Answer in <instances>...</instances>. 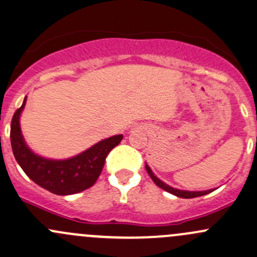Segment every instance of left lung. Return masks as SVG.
<instances>
[{"instance_id":"left-lung-1","label":"left lung","mask_w":257,"mask_h":257,"mask_svg":"<svg viewBox=\"0 0 257 257\" xmlns=\"http://www.w3.org/2000/svg\"><path fill=\"white\" fill-rule=\"evenodd\" d=\"M145 169H147L148 174H149L151 180L154 181V183H155L156 186H159L160 188H163V190L166 191V192L175 194V196H177V197H181V198H194V197H201V196H204V194L210 193L213 191V190H208V191H199V192H194V191L177 190V188L170 187L169 185H166V183H164L163 181L159 180V178L153 174V171H151V169L149 166H148V165H145Z\"/></svg>"}]
</instances>
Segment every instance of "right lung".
Returning <instances> with one entry per match:
<instances>
[{
  "label": "right lung",
  "instance_id": "1",
  "mask_svg": "<svg viewBox=\"0 0 257 257\" xmlns=\"http://www.w3.org/2000/svg\"><path fill=\"white\" fill-rule=\"evenodd\" d=\"M26 101L27 97L11 121V145L16 160L27 176L40 187L59 196L82 192L93 186L101 175L107 155L119 144L123 136L101 140L90 149L66 160L42 158L27 147L22 136L20 117Z\"/></svg>",
  "mask_w": 257,
  "mask_h": 257
}]
</instances>
